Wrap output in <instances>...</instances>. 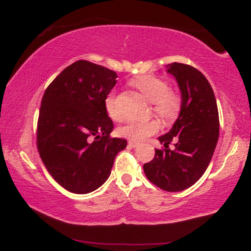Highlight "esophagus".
Listing matches in <instances>:
<instances>
[{
    "label": "esophagus",
    "mask_w": 251,
    "mask_h": 251,
    "mask_svg": "<svg viewBox=\"0 0 251 251\" xmlns=\"http://www.w3.org/2000/svg\"><path fill=\"white\" fill-rule=\"evenodd\" d=\"M128 146L130 148H135V147H137V146H138V143H136V141H134V140H129Z\"/></svg>",
    "instance_id": "esophagus-1"
}]
</instances>
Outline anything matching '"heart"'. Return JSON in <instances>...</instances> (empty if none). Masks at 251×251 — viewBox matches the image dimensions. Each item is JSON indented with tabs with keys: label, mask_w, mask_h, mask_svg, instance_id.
I'll return each mask as SVG.
<instances>
[{
	"label": "heart",
	"mask_w": 251,
	"mask_h": 251,
	"mask_svg": "<svg viewBox=\"0 0 251 251\" xmlns=\"http://www.w3.org/2000/svg\"><path fill=\"white\" fill-rule=\"evenodd\" d=\"M135 88H137L144 97L152 103V110L163 120H172L180 110L181 100L176 93L171 92L169 84L162 79L153 75H143L130 81ZM107 115L113 120H120L121 114L117 111L116 99L114 92L107 94L104 101ZM159 130L157 121L136 122L131 121L122 125L117 129L118 134L123 137L131 140H144L149 136L156 134Z\"/></svg>",
	"instance_id": "heart-1"
}]
</instances>
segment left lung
Instances as JSON below:
<instances>
[{
    "mask_svg": "<svg viewBox=\"0 0 251 251\" xmlns=\"http://www.w3.org/2000/svg\"><path fill=\"white\" fill-rule=\"evenodd\" d=\"M167 72L180 89V113L172 128L158 138L166 149H156L144 171L158 188L179 192L192 186L207 169L217 145L220 118L215 95L202 72L177 62L168 65ZM172 140L177 141L175 151L169 149Z\"/></svg>",
    "mask_w": 251,
    "mask_h": 251,
    "instance_id": "obj_1",
    "label": "left lung"
}]
</instances>
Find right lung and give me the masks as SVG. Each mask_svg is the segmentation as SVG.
<instances>
[{"label": "right lung", "instance_id": "right-lung-1", "mask_svg": "<svg viewBox=\"0 0 251 251\" xmlns=\"http://www.w3.org/2000/svg\"><path fill=\"white\" fill-rule=\"evenodd\" d=\"M117 75L79 60L67 67L44 93L37 127V148L50 175L76 194L99 189L111 175L127 141L111 138L113 122L104 101Z\"/></svg>", "mask_w": 251, "mask_h": 251}]
</instances>
